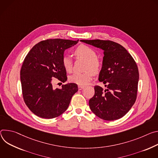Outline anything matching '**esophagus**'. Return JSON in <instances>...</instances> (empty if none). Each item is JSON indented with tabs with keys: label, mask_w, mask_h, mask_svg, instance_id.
I'll list each match as a JSON object with an SVG mask.
<instances>
[{
	"label": "esophagus",
	"mask_w": 158,
	"mask_h": 158,
	"mask_svg": "<svg viewBox=\"0 0 158 158\" xmlns=\"http://www.w3.org/2000/svg\"><path fill=\"white\" fill-rule=\"evenodd\" d=\"M78 88L79 90H82L83 89L85 88V86H81V85H78Z\"/></svg>",
	"instance_id": "obj_1"
}]
</instances>
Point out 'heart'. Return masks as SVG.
I'll use <instances>...</instances> for the list:
<instances>
[{
	"instance_id": "heart-1",
	"label": "heart",
	"mask_w": 158,
	"mask_h": 158,
	"mask_svg": "<svg viewBox=\"0 0 158 158\" xmlns=\"http://www.w3.org/2000/svg\"><path fill=\"white\" fill-rule=\"evenodd\" d=\"M73 55L77 59L86 61L85 65V71L86 72L83 73L73 74L69 77V80L79 85H85L91 81L94 74L100 73L102 68V61L97 56V53L94 49L85 44L78 46L74 50ZM61 63L66 72L71 73L72 72L73 61L69 56H63Z\"/></svg>"
}]
</instances>
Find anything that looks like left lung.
Here are the masks:
<instances>
[{"label": "left lung", "mask_w": 158, "mask_h": 158, "mask_svg": "<svg viewBox=\"0 0 158 158\" xmlns=\"http://www.w3.org/2000/svg\"><path fill=\"white\" fill-rule=\"evenodd\" d=\"M103 51V64L98 80L106 90L94 86L95 94L89 106L97 117L114 120L124 116L134 104L137 94L139 70L129 52L118 43L110 40H81Z\"/></svg>", "instance_id": "left-lung-1"}]
</instances>
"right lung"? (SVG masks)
I'll return each instance as SVG.
<instances>
[{
	"label": "right lung",
	"instance_id": "obj_1",
	"mask_svg": "<svg viewBox=\"0 0 158 158\" xmlns=\"http://www.w3.org/2000/svg\"><path fill=\"white\" fill-rule=\"evenodd\" d=\"M77 41L49 39L34 45L26 55L21 69V81L24 101L29 110L43 118H52L68 109L73 95L78 90L75 83L52 87L54 78L64 83L66 72L61 59L65 49Z\"/></svg>",
	"mask_w": 158,
	"mask_h": 158
}]
</instances>
